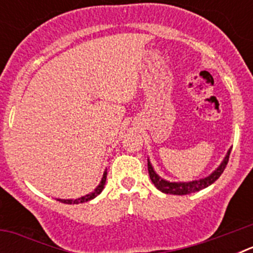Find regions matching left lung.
I'll return each instance as SVG.
<instances>
[{"mask_svg":"<svg viewBox=\"0 0 253 253\" xmlns=\"http://www.w3.org/2000/svg\"><path fill=\"white\" fill-rule=\"evenodd\" d=\"M229 154H231V149L228 151L224 161L220 163V166H219L211 175L208 176V177L205 178H202V180L190 181V182H169V181L162 180V178L153 171V167H152V165L149 163L148 160L149 177H151L154 186L165 194H172V195H187V194L196 193L199 190L205 189V187H208L209 185L213 184V182H215V181L220 177V175L223 173L225 167H227L228 161H229Z\"/></svg>","mask_w":253,"mask_h":253,"instance_id":"left-lung-1","label":"left lung"}]
</instances>
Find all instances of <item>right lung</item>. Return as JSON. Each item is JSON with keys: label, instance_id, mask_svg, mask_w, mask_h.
<instances>
[{"label": "right lung", "instance_id": "1", "mask_svg": "<svg viewBox=\"0 0 253 253\" xmlns=\"http://www.w3.org/2000/svg\"><path fill=\"white\" fill-rule=\"evenodd\" d=\"M106 175H107V172L105 171L104 176H102V180H101V182H100L99 186L96 187L95 191H92V193L88 194V195L82 196V198H80V199H75V200H63V199H58V202H62L63 204H81V203H86V202H88V200H92L93 198H96V196L99 195L102 190H104V185H105V182H106Z\"/></svg>", "mask_w": 253, "mask_h": 253}]
</instances>
